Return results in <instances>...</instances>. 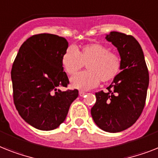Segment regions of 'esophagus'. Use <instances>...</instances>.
<instances>
[{"label":"esophagus","instance_id":"34e87169","mask_svg":"<svg viewBox=\"0 0 158 158\" xmlns=\"http://www.w3.org/2000/svg\"><path fill=\"white\" fill-rule=\"evenodd\" d=\"M86 94V93L85 92V91H79V95H80L81 97H83Z\"/></svg>","mask_w":158,"mask_h":158}]
</instances>
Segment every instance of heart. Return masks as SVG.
<instances>
[{"label":"heart","instance_id":"b5f03b06","mask_svg":"<svg viewBox=\"0 0 158 158\" xmlns=\"http://www.w3.org/2000/svg\"><path fill=\"white\" fill-rule=\"evenodd\" d=\"M100 44H91L77 50L69 47L62 56V65L67 73L73 75L86 64L87 71L81 72L71 78V85L75 89L88 90L94 88L99 81L107 82L119 73L120 58L109 52Z\"/></svg>","mask_w":158,"mask_h":158}]
</instances>
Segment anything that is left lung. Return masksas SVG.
<instances>
[{
	"mask_svg": "<svg viewBox=\"0 0 158 158\" xmlns=\"http://www.w3.org/2000/svg\"><path fill=\"white\" fill-rule=\"evenodd\" d=\"M106 40L119 53L121 72L106 88L108 92L95 94L91 115L99 128L114 133L131 127L141 114L149 77L142 48L133 36L111 31Z\"/></svg>",
	"mask_w": 158,
	"mask_h": 158,
	"instance_id": "8db88e82",
	"label": "left lung"
}]
</instances>
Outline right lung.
Returning a JSON list of instances; mask_svg holds the SVG:
<instances>
[{
	"label": "right lung",
	"mask_w": 158,
	"mask_h": 158,
	"mask_svg": "<svg viewBox=\"0 0 158 158\" xmlns=\"http://www.w3.org/2000/svg\"><path fill=\"white\" fill-rule=\"evenodd\" d=\"M68 47L58 35H33L21 46L12 66L16 109L27 123L42 131L57 128L78 97L77 89H58L69 83L61 61Z\"/></svg>",
	"instance_id": "add662e5"
}]
</instances>
